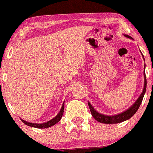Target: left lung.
<instances>
[{
  "label": "left lung",
  "instance_id": "obj_1",
  "mask_svg": "<svg viewBox=\"0 0 153 153\" xmlns=\"http://www.w3.org/2000/svg\"><path fill=\"white\" fill-rule=\"evenodd\" d=\"M126 37L130 39H133L130 36L127 35V34H124ZM142 54V53H141ZM143 59H144V56H143ZM144 68H145V65H144ZM144 88H143L142 93L141 94V95L138 97V98L137 99V100L135 101L132 106H130L128 109H127L126 111L122 113H119V114L116 115H113V116H108V115L102 114V113H99L96 111L94 108V107L92 106L91 103L88 102V106H89L90 111L91 112V114H92L93 117L96 119L97 121H98L100 123H104V124H118L120 123V122H124L126 120H128L129 119L132 117L133 115L136 113V111H138V109L139 108L140 105L142 102L143 98H144V96L145 94L146 89H147V79H146V74L145 72L144 73Z\"/></svg>",
  "mask_w": 153,
  "mask_h": 153
}]
</instances>
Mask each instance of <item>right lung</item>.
<instances>
[{
	"mask_svg": "<svg viewBox=\"0 0 153 153\" xmlns=\"http://www.w3.org/2000/svg\"><path fill=\"white\" fill-rule=\"evenodd\" d=\"M64 105H65V102H64L63 104H62V108H61L60 111H59V113H58V114L56 115V116H55L53 119H51V120H49L48 122H44V123H41V124L31 123V122H26V121L23 120L22 119H21V121L23 122V123H24L25 124H26V125L29 126V127H36V128H40V129L48 128V127H51V126L56 124L59 120H60L61 118H62V114H63V112H64Z\"/></svg>",
	"mask_w": 153,
	"mask_h": 153,
	"instance_id": "obj_1",
	"label": "right lung"
}]
</instances>
